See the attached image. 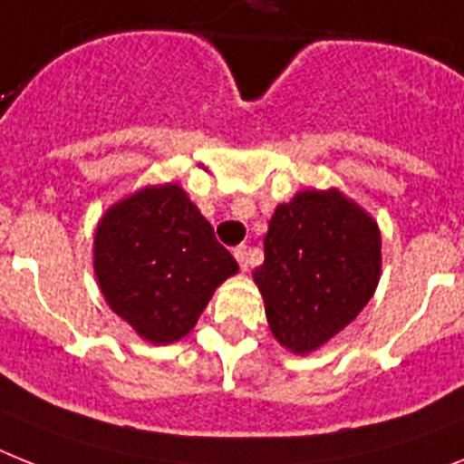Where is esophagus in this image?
Wrapping results in <instances>:
<instances>
[{
    "mask_svg": "<svg viewBox=\"0 0 464 464\" xmlns=\"http://www.w3.org/2000/svg\"><path fill=\"white\" fill-rule=\"evenodd\" d=\"M235 258L237 263H239L241 270H248L251 263H254V254H251V248H248L246 244H241V246L235 248Z\"/></svg>",
    "mask_w": 464,
    "mask_h": 464,
    "instance_id": "1",
    "label": "esophagus"
}]
</instances>
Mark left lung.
Listing matches in <instances>:
<instances>
[{"mask_svg":"<svg viewBox=\"0 0 464 464\" xmlns=\"http://www.w3.org/2000/svg\"><path fill=\"white\" fill-rule=\"evenodd\" d=\"M256 267L270 332L298 355L315 351L358 317L377 289L382 237L372 218L339 189L298 191L279 204Z\"/></svg>","mask_w":464,"mask_h":464,"instance_id":"left-lung-1","label":"left lung"}]
</instances>
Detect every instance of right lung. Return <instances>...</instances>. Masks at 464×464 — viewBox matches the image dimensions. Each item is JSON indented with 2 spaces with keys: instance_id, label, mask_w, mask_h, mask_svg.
<instances>
[{
  "instance_id": "add662e5",
  "label": "right lung",
  "mask_w": 464,
  "mask_h": 464,
  "mask_svg": "<svg viewBox=\"0 0 464 464\" xmlns=\"http://www.w3.org/2000/svg\"><path fill=\"white\" fill-rule=\"evenodd\" d=\"M239 270L179 185L144 187L111 206L94 237V273L111 310L141 339L187 336Z\"/></svg>"
}]
</instances>
